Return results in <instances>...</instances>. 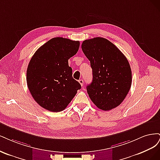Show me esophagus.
Returning <instances> with one entry per match:
<instances>
[{"mask_svg":"<svg viewBox=\"0 0 160 160\" xmlns=\"http://www.w3.org/2000/svg\"><path fill=\"white\" fill-rule=\"evenodd\" d=\"M79 83L80 84V85L81 86H83V84H84V80H82V79H80V80H79Z\"/></svg>","mask_w":160,"mask_h":160,"instance_id":"1","label":"esophagus"}]
</instances>
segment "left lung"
Listing matches in <instances>:
<instances>
[{
    "label": "left lung",
    "mask_w": 160,
    "mask_h": 160,
    "mask_svg": "<svg viewBox=\"0 0 160 160\" xmlns=\"http://www.w3.org/2000/svg\"><path fill=\"white\" fill-rule=\"evenodd\" d=\"M82 50L90 61L93 80L86 90L100 109L108 111L125 99L132 85V71L128 59L109 40L101 37L86 40Z\"/></svg>",
    "instance_id": "1"
}]
</instances>
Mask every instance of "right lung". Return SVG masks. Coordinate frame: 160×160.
<instances>
[{
	"label": "right lung",
	"mask_w": 160,
	"mask_h": 160,
	"mask_svg": "<svg viewBox=\"0 0 160 160\" xmlns=\"http://www.w3.org/2000/svg\"><path fill=\"white\" fill-rule=\"evenodd\" d=\"M80 42L56 37L36 51L27 72V82L34 100L44 109L64 110L81 88L72 78L68 60L79 49Z\"/></svg>",
	"instance_id": "add662e5"
}]
</instances>
